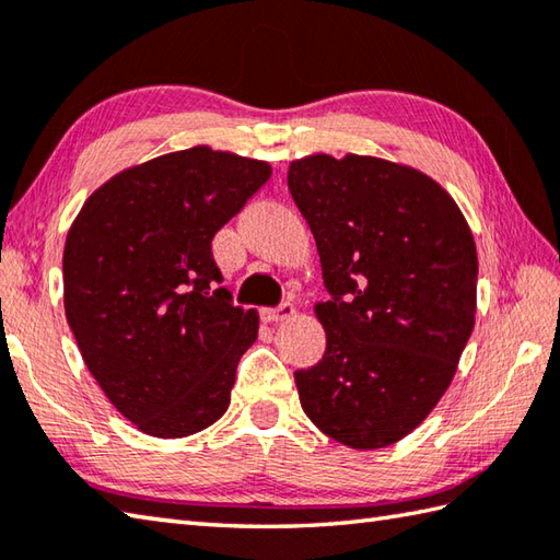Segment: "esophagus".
<instances>
[{
	"mask_svg": "<svg viewBox=\"0 0 560 560\" xmlns=\"http://www.w3.org/2000/svg\"><path fill=\"white\" fill-rule=\"evenodd\" d=\"M293 315H295L293 303H281L277 307H267V311H265L267 323H283V319H291Z\"/></svg>",
	"mask_w": 560,
	"mask_h": 560,
	"instance_id": "obj_1",
	"label": "esophagus"
}]
</instances>
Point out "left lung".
<instances>
[{
  "instance_id": "1",
  "label": "left lung",
  "mask_w": 560,
  "mask_h": 560,
  "mask_svg": "<svg viewBox=\"0 0 560 560\" xmlns=\"http://www.w3.org/2000/svg\"><path fill=\"white\" fill-rule=\"evenodd\" d=\"M289 189L315 237L331 301L323 361L295 373L301 407L353 450L409 435L457 373L477 319V243L447 189L411 165L311 153Z\"/></svg>"
}]
</instances>
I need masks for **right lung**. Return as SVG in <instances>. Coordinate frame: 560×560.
Returning <instances> with one entry per match:
<instances>
[{"mask_svg": "<svg viewBox=\"0 0 560 560\" xmlns=\"http://www.w3.org/2000/svg\"><path fill=\"white\" fill-rule=\"evenodd\" d=\"M267 161L192 147L113 175L67 233L65 315L89 373L127 421L185 438L231 404L257 311L213 291L211 241L269 180Z\"/></svg>", "mask_w": 560, "mask_h": 560, "instance_id": "right-lung-1", "label": "right lung"}]
</instances>
